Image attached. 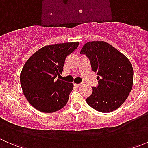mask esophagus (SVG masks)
I'll return each mask as SVG.
<instances>
[{
  "mask_svg": "<svg viewBox=\"0 0 148 148\" xmlns=\"http://www.w3.org/2000/svg\"><path fill=\"white\" fill-rule=\"evenodd\" d=\"M82 84H83V82H81L79 84H74V85H75L76 86H77V87H79V86H80L81 85H82Z\"/></svg>",
  "mask_w": 148,
  "mask_h": 148,
  "instance_id": "obj_1",
  "label": "esophagus"
}]
</instances>
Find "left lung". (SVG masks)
Instances as JSON below:
<instances>
[{"mask_svg": "<svg viewBox=\"0 0 148 148\" xmlns=\"http://www.w3.org/2000/svg\"><path fill=\"white\" fill-rule=\"evenodd\" d=\"M80 53L90 61L97 73L98 86L86 98L90 107L100 112H111L127 98L133 84V69L129 59L104 41H90L84 45Z\"/></svg>", "mask_w": 148, "mask_h": 148, "instance_id": "left-lung-1", "label": "left lung"}]
</instances>
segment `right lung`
<instances>
[{"label":"right lung","instance_id":"add662e5","mask_svg":"<svg viewBox=\"0 0 148 148\" xmlns=\"http://www.w3.org/2000/svg\"><path fill=\"white\" fill-rule=\"evenodd\" d=\"M79 42L46 46L34 53L23 67L20 76L23 95L38 111L51 113L63 108L74 84L55 79L63 71L66 58Z\"/></svg>","mask_w":148,"mask_h":148}]
</instances>
